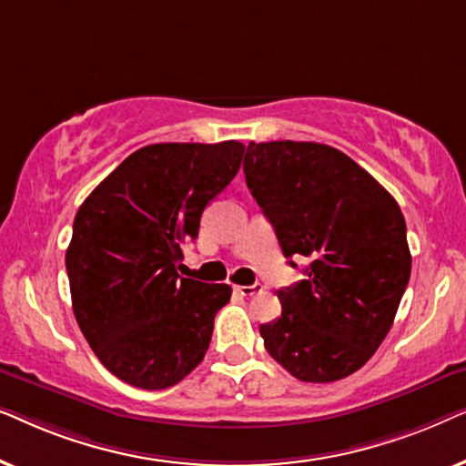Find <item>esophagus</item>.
Segmentation results:
<instances>
[{"mask_svg": "<svg viewBox=\"0 0 466 466\" xmlns=\"http://www.w3.org/2000/svg\"><path fill=\"white\" fill-rule=\"evenodd\" d=\"M235 290H238L241 297H254V295H257V292L263 290V286H260V284H252V286H238V289H235Z\"/></svg>", "mask_w": 466, "mask_h": 466, "instance_id": "obj_1", "label": "esophagus"}]
</instances>
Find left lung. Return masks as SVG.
Listing matches in <instances>:
<instances>
[{
    "label": "left lung",
    "mask_w": 466,
    "mask_h": 466,
    "mask_svg": "<svg viewBox=\"0 0 466 466\" xmlns=\"http://www.w3.org/2000/svg\"><path fill=\"white\" fill-rule=\"evenodd\" d=\"M244 174L284 257L311 258L305 279L278 290L282 316L260 324L267 352L301 381L348 378L384 341L410 282L399 203L327 144L250 142Z\"/></svg>",
    "instance_id": "left-lung-1"
}]
</instances>
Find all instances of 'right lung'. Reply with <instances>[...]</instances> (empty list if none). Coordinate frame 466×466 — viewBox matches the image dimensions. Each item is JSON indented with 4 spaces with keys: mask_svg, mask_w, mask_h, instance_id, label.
I'll use <instances>...</instances> for the list:
<instances>
[{
    "mask_svg": "<svg viewBox=\"0 0 466 466\" xmlns=\"http://www.w3.org/2000/svg\"><path fill=\"white\" fill-rule=\"evenodd\" d=\"M246 146L152 144L82 203L66 254L76 322L107 371L144 390L187 378L209 348L228 284L180 278L182 246L239 171Z\"/></svg>",
    "mask_w": 466,
    "mask_h": 466,
    "instance_id": "1",
    "label": "right lung"
}]
</instances>
